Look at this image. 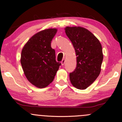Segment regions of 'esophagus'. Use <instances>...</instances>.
Wrapping results in <instances>:
<instances>
[{
    "mask_svg": "<svg viewBox=\"0 0 122 122\" xmlns=\"http://www.w3.org/2000/svg\"><path fill=\"white\" fill-rule=\"evenodd\" d=\"M65 60L63 59L62 61H61V65H62V66H64L65 64Z\"/></svg>",
    "mask_w": 122,
    "mask_h": 122,
    "instance_id": "1",
    "label": "esophagus"
}]
</instances>
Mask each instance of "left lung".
I'll return each mask as SVG.
<instances>
[{"label":"left lung","mask_w":122,"mask_h":122,"mask_svg":"<svg viewBox=\"0 0 122 122\" xmlns=\"http://www.w3.org/2000/svg\"><path fill=\"white\" fill-rule=\"evenodd\" d=\"M65 33L76 55V67L69 74L71 83L79 89H85L99 75L103 60L102 46L97 38L81 27H66Z\"/></svg>","instance_id":"left-lung-1"}]
</instances>
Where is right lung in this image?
<instances>
[{
    "label": "right lung",
    "mask_w": 122,
    "mask_h": 122,
    "mask_svg": "<svg viewBox=\"0 0 122 122\" xmlns=\"http://www.w3.org/2000/svg\"><path fill=\"white\" fill-rule=\"evenodd\" d=\"M56 29L41 31L33 35L23 48L21 64L27 80L34 86L42 88L55 78L61 64L56 61L55 51L51 41Z\"/></svg>",
    "instance_id": "right-lung-1"
}]
</instances>
